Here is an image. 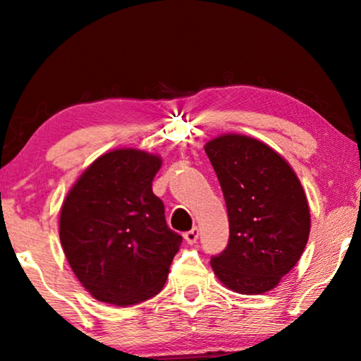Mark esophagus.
<instances>
[{
  "label": "esophagus",
  "instance_id": "34e87169",
  "mask_svg": "<svg viewBox=\"0 0 361 361\" xmlns=\"http://www.w3.org/2000/svg\"><path fill=\"white\" fill-rule=\"evenodd\" d=\"M199 239V229L197 228H192L189 232L185 234V240L189 243V245H192V243L197 242Z\"/></svg>",
  "mask_w": 361,
  "mask_h": 361
}]
</instances>
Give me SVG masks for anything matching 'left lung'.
Instances as JSON below:
<instances>
[{
  "instance_id": "8db88e82",
  "label": "left lung",
  "mask_w": 361,
  "mask_h": 361,
  "mask_svg": "<svg viewBox=\"0 0 361 361\" xmlns=\"http://www.w3.org/2000/svg\"><path fill=\"white\" fill-rule=\"evenodd\" d=\"M204 149L228 207L229 243L212 258L215 276L239 295L276 288L302 256L310 210L288 161L258 138L223 133Z\"/></svg>"
}]
</instances>
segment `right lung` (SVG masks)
<instances>
[{
	"instance_id": "right-lung-1",
	"label": "right lung",
	"mask_w": 361,
	"mask_h": 361,
	"mask_svg": "<svg viewBox=\"0 0 361 361\" xmlns=\"http://www.w3.org/2000/svg\"><path fill=\"white\" fill-rule=\"evenodd\" d=\"M162 157L118 148L79 175L60 210L59 235L76 279L97 301L127 307L154 298L181 235L170 231L152 180Z\"/></svg>"
}]
</instances>
